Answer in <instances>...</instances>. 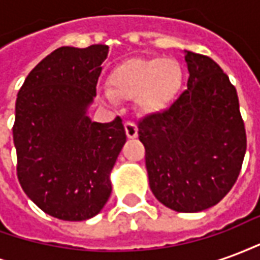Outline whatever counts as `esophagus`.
Returning a JSON list of instances; mask_svg holds the SVG:
<instances>
[{
	"instance_id": "esophagus-1",
	"label": "esophagus",
	"mask_w": 260,
	"mask_h": 260,
	"mask_svg": "<svg viewBox=\"0 0 260 260\" xmlns=\"http://www.w3.org/2000/svg\"><path fill=\"white\" fill-rule=\"evenodd\" d=\"M125 132H126V136H128L129 139L136 138V136H138V126H136L135 122L126 121V122H125Z\"/></svg>"
}]
</instances>
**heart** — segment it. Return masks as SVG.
Wrapping results in <instances>:
<instances>
[{
    "label": "heart",
    "instance_id": "obj_1",
    "mask_svg": "<svg viewBox=\"0 0 260 260\" xmlns=\"http://www.w3.org/2000/svg\"><path fill=\"white\" fill-rule=\"evenodd\" d=\"M182 83L178 62L160 57H135L115 65L107 76L113 99H134L146 113L161 111L174 100Z\"/></svg>",
    "mask_w": 260,
    "mask_h": 260
}]
</instances>
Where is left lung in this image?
<instances>
[{
  "instance_id": "8db88e82",
  "label": "left lung",
  "mask_w": 260,
  "mask_h": 260,
  "mask_svg": "<svg viewBox=\"0 0 260 260\" xmlns=\"http://www.w3.org/2000/svg\"><path fill=\"white\" fill-rule=\"evenodd\" d=\"M188 89L139 121L153 195L181 213L217 205L240 175L246 134L235 87L210 57L186 51Z\"/></svg>"
}]
</instances>
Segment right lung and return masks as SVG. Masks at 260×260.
Wrapping results in <instances>:
<instances>
[{"instance_id": "right-lung-1", "label": "right lung", "mask_w": 260, "mask_h": 260, "mask_svg": "<svg viewBox=\"0 0 260 260\" xmlns=\"http://www.w3.org/2000/svg\"><path fill=\"white\" fill-rule=\"evenodd\" d=\"M107 54L104 44L57 48L31 69L16 97L19 184L43 212L65 221L100 213L126 142L119 117L100 124L86 114Z\"/></svg>"}]
</instances>
